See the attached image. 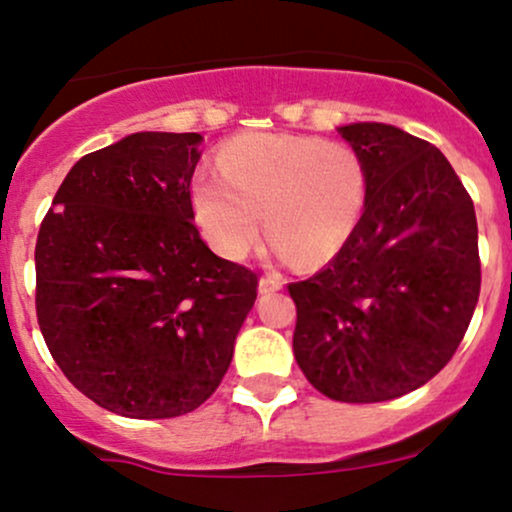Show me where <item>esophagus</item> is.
Masks as SVG:
<instances>
[{
	"label": "esophagus",
	"mask_w": 512,
	"mask_h": 512,
	"mask_svg": "<svg viewBox=\"0 0 512 512\" xmlns=\"http://www.w3.org/2000/svg\"><path fill=\"white\" fill-rule=\"evenodd\" d=\"M281 286H284V279L276 274H264L260 279V293H272V291H279Z\"/></svg>",
	"instance_id": "1"
}]
</instances>
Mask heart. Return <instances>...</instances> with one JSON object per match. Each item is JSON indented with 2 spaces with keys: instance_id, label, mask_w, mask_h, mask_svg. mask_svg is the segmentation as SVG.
Wrapping results in <instances>:
<instances>
[{
  "instance_id": "1",
  "label": "heart",
  "mask_w": 512,
  "mask_h": 512,
  "mask_svg": "<svg viewBox=\"0 0 512 512\" xmlns=\"http://www.w3.org/2000/svg\"><path fill=\"white\" fill-rule=\"evenodd\" d=\"M219 173L195 175L192 211L209 245L243 260L264 228L281 257L330 262L366 209L368 175L356 149L320 137L240 134L221 146Z\"/></svg>"
}]
</instances>
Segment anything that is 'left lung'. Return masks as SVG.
Segmentation results:
<instances>
[{
    "label": "left lung",
    "mask_w": 512,
    "mask_h": 512,
    "mask_svg": "<svg viewBox=\"0 0 512 512\" xmlns=\"http://www.w3.org/2000/svg\"><path fill=\"white\" fill-rule=\"evenodd\" d=\"M363 158L366 209L330 264L289 284L293 354L337 402H387L440 373L481 289L477 214L433 144L380 122L339 127Z\"/></svg>",
    "instance_id": "obj_1"
}]
</instances>
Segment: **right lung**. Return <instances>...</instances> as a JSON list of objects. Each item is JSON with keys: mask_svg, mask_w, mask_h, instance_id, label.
Returning <instances> with one entry per match:
<instances>
[{"mask_svg": "<svg viewBox=\"0 0 512 512\" xmlns=\"http://www.w3.org/2000/svg\"><path fill=\"white\" fill-rule=\"evenodd\" d=\"M197 132H137L74 163L40 223L35 313L76 390L129 419L214 395L257 274L216 257L192 211Z\"/></svg>", "mask_w": 512, "mask_h": 512, "instance_id": "1", "label": "right lung"}]
</instances>
